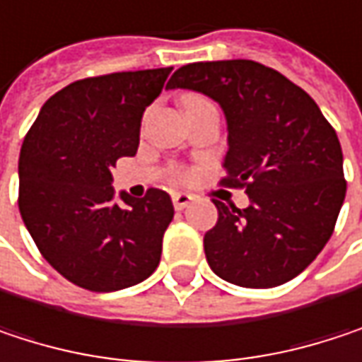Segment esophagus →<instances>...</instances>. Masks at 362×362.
I'll list each match as a JSON object with an SVG mask.
<instances>
[{
	"instance_id": "34e87169",
	"label": "esophagus",
	"mask_w": 362,
	"mask_h": 362,
	"mask_svg": "<svg viewBox=\"0 0 362 362\" xmlns=\"http://www.w3.org/2000/svg\"><path fill=\"white\" fill-rule=\"evenodd\" d=\"M172 201H174V207H176L178 211H182L184 207H188V205H190L192 197H190L188 192H174Z\"/></svg>"
}]
</instances>
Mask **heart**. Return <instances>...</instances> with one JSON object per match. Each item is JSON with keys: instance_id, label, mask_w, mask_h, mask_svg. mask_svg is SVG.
<instances>
[{"instance_id": "1", "label": "heart", "mask_w": 362, "mask_h": 362, "mask_svg": "<svg viewBox=\"0 0 362 362\" xmlns=\"http://www.w3.org/2000/svg\"><path fill=\"white\" fill-rule=\"evenodd\" d=\"M190 100H194V98H190Z\"/></svg>"}]
</instances>
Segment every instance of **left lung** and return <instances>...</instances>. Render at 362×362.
I'll use <instances>...</instances> for the list:
<instances>
[{"label":"left lung","mask_w":362,"mask_h":362,"mask_svg":"<svg viewBox=\"0 0 362 362\" xmlns=\"http://www.w3.org/2000/svg\"><path fill=\"white\" fill-rule=\"evenodd\" d=\"M176 88L222 107L228 153L220 184L250 197L245 209L214 199L218 222L203 239L209 268L252 289L291 281L325 247L346 197L335 129L300 86L253 60L184 64L168 81Z\"/></svg>","instance_id":"left-lung-1"}]
</instances>
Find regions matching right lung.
I'll return each instance as SVG.
<instances>
[{"mask_svg": "<svg viewBox=\"0 0 362 362\" xmlns=\"http://www.w3.org/2000/svg\"><path fill=\"white\" fill-rule=\"evenodd\" d=\"M172 66L79 79L56 92L25 136L18 209L37 250L66 281L119 291L148 279L174 218L165 190L119 192L117 159L134 157L140 121Z\"/></svg>", "mask_w": 362, "mask_h": 362, "instance_id": "add662e5", "label": "right lung"}]
</instances>
